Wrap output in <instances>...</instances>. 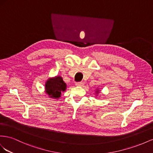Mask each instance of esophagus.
<instances>
[{
	"instance_id": "34e87169",
	"label": "esophagus",
	"mask_w": 153,
	"mask_h": 153,
	"mask_svg": "<svg viewBox=\"0 0 153 153\" xmlns=\"http://www.w3.org/2000/svg\"><path fill=\"white\" fill-rule=\"evenodd\" d=\"M83 85H84V82H82V81L77 82H76V85L77 86H82Z\"/></svg>"
}]
</instances>
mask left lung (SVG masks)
Wrapping results in <instances>:
<instances>
[{
	"label": "left lung",
	"instance_id": "8db88e82",
	"mask_svg": "<svg viewBox=\"0 0 153 153\" xmlns=\"http://www.w3.org/2000/svg\"><path fill=\"white\" fill-rule=\"evenodd\" d=\"M97 92H98V91H97Z\"/></svg>",
	"mask_w": 153,
	"mask_h": 153
}]
</instances>
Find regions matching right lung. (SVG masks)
I'll list each match as a JSON object with an SVG mask.
<instances>
[{
    "label": "right lung",
    "instance_id": "right-lung-1",
    "mask_svg": "<svg viewBox=\"0 0 153 153\" xmlns=\"http://www.w3.org/2000/svg\"><path fill=\"white\" fill-rule=\"evenodd\" d=\"M45 92L49 97L53 99H58L61 94L67 88L66 83L63 81L62 77L56 76L49 78L45 83Z\"/></svg>",
    "mask_w": 153,
    "mask_h": 153
}]
</instances>
